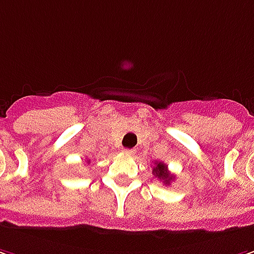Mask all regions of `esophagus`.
Wrapping results in <instances>:
<instances>
[{"label": "esophagus", "instance_id": "1", "mask_svg": "<svg viewBox=\"0 0 254 254\" xmlns=\"http://www.w3.org/2000/svg\"><path fill=\"white\" fill-rule=\"evenodd\" d=\"M122 152H124V153H127V154H135V149H124V150H122Z\"/></svg>", "mask_w": 254, "mask_h": 254}]
</instances>
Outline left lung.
<instances>
[{"label":"left lung","mask_w":254,"mask_h":254,"mask_svg":"<svg viewBox=\"0 0 254 254\" xmlns=\"http://www.w3.org/2000/svg\"><path fill=\"white\" fill-rule=\"evenodd\" d=\"M153 174L157 177L159 180H162L163 183L166 184V186H169L171 181L174 180V177L170 174V171L167 169V166L162 162H156L154 163V167H153Z\"/></svg>","instance_id":"left-lung-1"}]
</instances>
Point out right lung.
<instances>
[{"label":"right lung","mask_w":254,"mask_h":254,"mask_svg":"<svg viewBox=\"0 0 254 254\" xmlns=\"http://www.w3.org/2000/svg\"><path fill=\"white\" fill-rule=\"evenodd\" d=\"M87 162H88V160H87Z\"/></svg>","instance_id":"add662e5"}]
</instances>
